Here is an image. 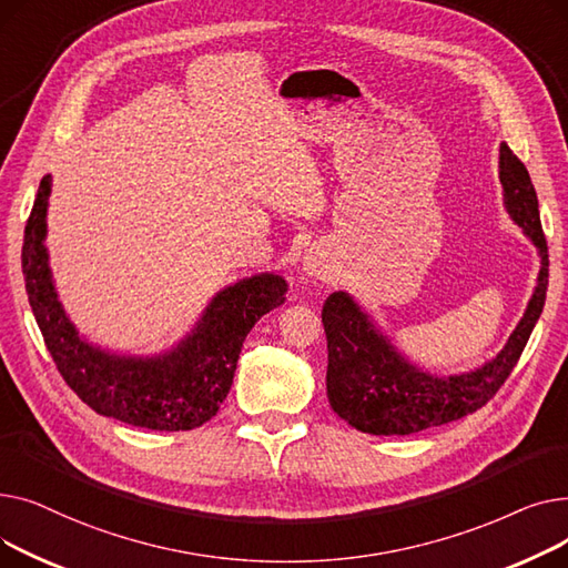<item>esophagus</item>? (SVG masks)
Instances as JSON below:
<instances>
[{
    "label": "esophagus",
    "instance_id": "esophagus-1",
    "mask_svg": "<svg viewBox=\"0 0 568 568\" xmlns=\"http://www.w3.org/2000/svg\"><path fill=\"white\" fill-rule=\"evenodd\" d=\"M304 272L308 276H320L322 274V260L317 255H306L304 257Z\"/></svg>",
    "mask_w": 568,
    "mask_h": 568
}]
</instances>
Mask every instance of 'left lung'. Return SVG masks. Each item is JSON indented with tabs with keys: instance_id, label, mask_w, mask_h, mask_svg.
I'll return each mask as SVG.
<instances>
[{
	"instance_id": "1",
	"label": "left lung",
	"mask_w": 568,
	"mask_h": 568,
	"mask_svg": "<svg viewBox=\"0 0 568 568\" xmlns=\"http://www.w3.org/2000/svg\"><path fill=\"white\" fill-rule=\"evenodd\" d=\"M499 182L506 212L525 230L541 255L539 283L509 343L486 366L471 373L435 377L414 368L386 341L347 292H334L322 306L329 349L326 396L352 428L371 435H412L481 409L516 368L548 292V244L539 200L523 161L509 144L499 146Z\"/></svg>"
}]
</instances>
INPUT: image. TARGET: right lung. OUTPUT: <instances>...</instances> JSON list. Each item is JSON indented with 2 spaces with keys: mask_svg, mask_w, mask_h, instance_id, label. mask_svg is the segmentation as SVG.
Returning a JSON list of instances; mask_svg holds the SVG:
<instances>
[{
  "mask_svg": "<svg viewBox=\"0 0 568 568\" xmlns=\"http://www.w3.org/2000/svg\"><path fill=\"white\" fill-rule=\"evenodd\" d=\"M50 174L24 225L22 274L29 306L64 382L97 414L149 430H193L225 400L239 352L253 324L285 304L287 283L274 274L239 281L214 296L197 326L176 347L152 359L116 356L82 341L69 322L50 278L45 212Z\"/></svg>",
  "mask_w": 568,
  "mask_h": 568,
  "instance_id": "add662e5",
  "label": "right lung"
}]
</instances>
